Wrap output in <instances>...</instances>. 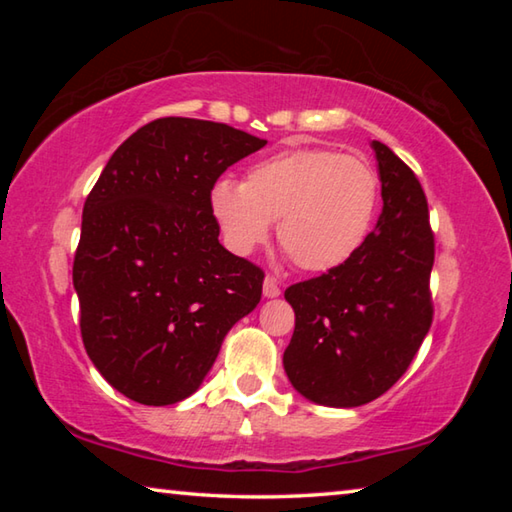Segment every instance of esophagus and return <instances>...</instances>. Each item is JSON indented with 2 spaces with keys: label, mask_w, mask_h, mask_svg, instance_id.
Instances as JSON below:
<instances>
[{
  "label": "esophagus",
  "mask_w": 512,
  "mask_h": 512,
  "mask_svg": "<svg viewBox=\"0 0 512 512\" xmlns=\"http://www.w3.org/2000/svg\"><path fill=\"white\" fill-rule=\"evenodd\" d=\"M262 289H264V298H277V296H280V287H277V282L273 280V277H266Z\"/></svg>",
  "instance_id": "obj_1"
}]
</instances>
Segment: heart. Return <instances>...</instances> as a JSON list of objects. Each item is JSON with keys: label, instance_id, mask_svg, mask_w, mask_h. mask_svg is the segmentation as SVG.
<instances>
[{"label": "heart", "instance_id": "obj_1", "mask_svg": "<svg viewBox=\"0 0 512 512\" xmlns=\"http://www.w3.org/2000/svg\"><path fill=\"white\" fill-rule=\"evenodd\" d=\"M377 205L375 169L332 149L268 155L241 185L221 178L210 189V214L230 253L253 255L277 221L280 244L309 273L348 262L366 241Z\"/></svg>", "mask_w": 512, "mask_h": 512}]
</instances>
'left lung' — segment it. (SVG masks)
<instances>
[{"label":"left lung","mask_w":512,"mask_h":512,"mask_svg":"<svg viewBox=\"0 0 512 512\" xmlns=\"http://www.w3.org/2000/svg\"><path fill=\"white\" fill-rule=\"evenodd\" d=\"M381 207L348 262L284 291L296 311L284 372L305 400L352 409L400 379L431 327L433 235L415 173L377 140Z\"/></svg>","instance_id":"8db88e82"}]
</instances>
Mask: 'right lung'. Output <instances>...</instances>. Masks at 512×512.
Wrapping results in <instances>:
<instances>
[{
    "label": "right lung",
    "instance_id": "add662e5",
    "mask_svg": "<svg viewBox=\"0 0 512 512\" xmlns=\"http://www.w3.org/2000/svg\"><path fill=\"white\" fill-rule=\"evenodd\" d=\"M264 144L216 121L155 119L112 153L85 201L72 271L81 336L128 400H187L262 298L264 273L219 244L210 189Z\"/></svg>",
    "mask_w": 512,
    "mask_h": 512
}]
</instances>
